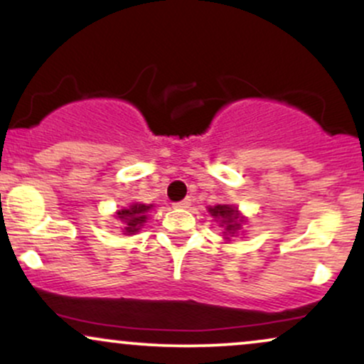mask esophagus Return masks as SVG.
I'll return each instance as SVG.
<instances>
[{
	"mask_svg": "<svg viewBox=\"0 0 364 364\" xmlns=\"http://www.w3.org/2000/svg\"><path fill=\"white\" fill-rule=\"evenodd\" d=\"M190 203H191V200L185 198V200H181V202L174 203V207H176V208H188V207H190Z\"/></svg>",
	"mask_w": 364,
	"mask_h": 364,
	"instance_id": "obj_1",
	"label": "esophagus"
}]
</instances>
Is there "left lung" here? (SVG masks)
<instances>
[{
    "mask_svg": "<svg viewBox=\"0 0 364 364\" xmlns=\"http://www.w3.org/2000/svg\"><path fill=\"white\" fill-rule=\"evenodd\" d=\"M208 212H210L215 219H219L220 225H225V231L231 232V235H235L237 229H240L241 223H243L237 208L232 205H215L208 208Z\"/></svg>",
    "mask_w": 364,
    "mask_h": 364,
    "instance_id": "left-lung-1",
    "label": "left lung"
}]
</instances>
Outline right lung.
I'll list each match as a JSON object with an SVG mask.
<instances>
[{
  "mask_svg": "<svg viewBox=\"0 0 364 364\" xmlns=\"http://www.w3.org/2000/svg\"><path fill=\"white\" fill-rule=\"evenodd\" d=\"M152 205H144V203H133L129 208H123L118 212V219L124 223V235H133L144 225L145 219H147V210H150Z\"/></svg>",
  "mask_w": 364,
  "mask_h": 364,
  "instance_id": "add662e5",
  "label": "right lung"
}]
</instances>
